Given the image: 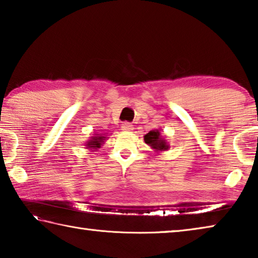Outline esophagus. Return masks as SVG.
I'll return each instance as SVG.
<instances>
[{
	"instance_id": "esophagus-1",
	"label": "esophagus",
	"mask_w": 258,
	"mask_h": 258,
	"mask_svg": "<svg viewBox=\"0 0 258 258\" xmlns=\"http://www.w3.org/2000/svg\"><path fill=\"white\" fill-rule=\"evenodd\" d=\"M121 130L125 131V132H131L133 130V125L131 123H123L121 124Z\"/></svg>"
}]
</instances>
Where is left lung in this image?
<instances>
[{"label": "left lung", "mask_w": 258, "mask_h": 258, "mask_svg": "<svg viewBox=\"0 0 258 258\" xmlns=\"http://www.w3.org/2000/svg\"><path fill=\"white\" fill-rule=\"evenodd\" d=\"M145 142L156 151H164L169 148L167 141L161 137L159 130H154L147 133L145 135Z\"/></svg>", "instance_id": "1"}]
</instances>
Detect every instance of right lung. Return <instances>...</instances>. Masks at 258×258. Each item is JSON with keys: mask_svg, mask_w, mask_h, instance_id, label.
Masks as SVG:
<instances>
[{"mask_svg": "<svg viewBox=\"0 0 258 258\" xmlns=\"http://www.w3.org/2000/svg\"><path fill=\"white\" fill-rule=\"evenodd\" d=\"M104 140H106V137H102V135L97 134V137H92L86 143L87 149H98V148L101 147Z\"/></svg>", "mask_w": 258, "mask_h": 258, "instance_id": "add662e5", "label": "right lung"}]
</instances>
